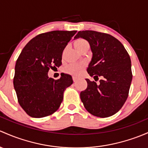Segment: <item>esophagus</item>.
Returning a JSON list of instances; mask_svg holds the SVG:
<instances>
[{
	"label": "esophagus",
	"instance_id": "34e87169",
	"mask_svg": "<svg viewBox=\"0 0 148 148\" xmlns=\"http://www.w3.org/2000/svg\"><path fill=\"white\" fill-rule=\"evenodd\" d=\"M72 79H73V81H74V82H76L77 81V77H72Z\"/></svg>",
	"mask_w": 148,
	"mask_h": 148
}]
</instances>
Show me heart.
<instances>
[{
  "instance_id": "1",
  "label": "heart",
  "mask_w": 148,
  "mask_h": 148,
  "mask_svg": "<svg viewBox=\"0 0 148 148\" xmlns=\"http://www.w3.org/2000/svg\"><path fill=\"white\" fill-rule=\"evenodd\" d=\"M86 44H88L86 40L81 38L76 40L74 42V45L77 50L80 49L82 47H84ZM84 64L83 63L70 64H69L68 66H66V67H65L64 71H66V73H68V74L78 76L82 74L84 69Z\"/></svg>"
}]
</instances>
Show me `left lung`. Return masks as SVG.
<instances>
[{"instance_id": "1", "label": "left lung", "mask_w": 148, "mask_h": 148, "mask_svg": "<svg viewBox=\"0 0 148 148\" xmlns=\"http://www.w3.org/2000/svg\"><path fill=\"white\" fill-rule=\"evenodd\" d=\"M89 42L93 57L87 72L99 84L86 79L87 88L80 93L86 111L100 118L113 116L122 108L133 78L130 56L116 37L94 30L79 31L74 38ZM97 79L96 80L95 78Z\"/></svg>"}]
</instances>
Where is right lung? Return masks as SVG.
Wrapping results in <instances>:
<instances>
[{
	"label": "right lung",
	"instance_id": "obj_1",
	"mask_svg": "<svg viewBox=\"0 0 148 148\" xmlns=\"http://www.w3.org/2000/svg\"><path fill=\"white\" fill-rule=\"evenodd\" d=\"M76 32L54 30L40 34L25 46L18 57L14 88L18 103L31 117H46L57 111L64 92L72 84L69 74H61L55 80L48 77V71L61 66L63 50Z\"/></svg>",
	"mask_w": 148,
	"mask_h": 148
}]
</instances>
